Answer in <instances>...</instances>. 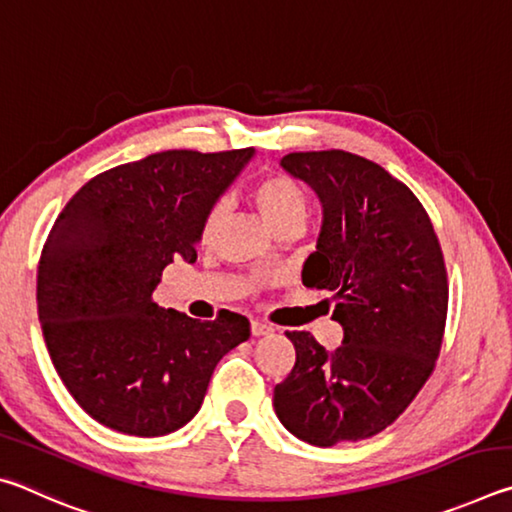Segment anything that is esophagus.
Returning <instances> with one entry per match:
<instances>
[{
  "instance_id": "esophagus-1",
  "label": "esophagus",
  "mask_w": 512,
  "mask_h": 512,
  "mask_svg": "<svg viewBox=\"0 0 512 512\" xmlns=\"http://www.w3.org/2000/svg\"><path fill=\"white\" fill-rule=\"evenodd\" d=\"M250 332H253V336H266L273 334V327L262 323V320H253V323H250Z\"/></svg>"
}]
</instances>
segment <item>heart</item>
<instances>
[{
    "mask_svg": "<svg viewBox=\"0 0 512 512\" xmlns=\"http://www.w3.org/2000/svg\"><path fill=\"white\" fill-rule=\"evenodd\" d=\"M255 201L264 219L273 225L275 230L289 228V225H300L307 212V194L296 180L284 176V173H271L262 178L255 187ZM225 216V201L216 203L205 219L203 237L210 239L214 230Z\"/></svg>",
    "mask_w": 512,
    "mask_h": 512,
    "instance_id": "heart-1",
    "label": "heart"
}]
</instances>
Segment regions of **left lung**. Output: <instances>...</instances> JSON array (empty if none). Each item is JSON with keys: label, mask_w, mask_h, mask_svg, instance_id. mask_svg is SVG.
Segmentation results:
<instances>
[{"label": "left lung", "mask_w": 512, "mask_h": 512, "mask_svg": "<svg viewBox=\"0 0 512 512\" xmlns=\"http://www.w3.org/2000/svg\"><path fill=\"white\" fill-rule=\"evenodd\" d=\"M280 167L320 201L302 284L334 293L343 341L327 352L309 332H287L296 366L273 406L309 445L354 443L400 418L431 375L447 316L443 253L418 198L379 164L309 151L284 155Z\"/></svg>", "instance_id": "1"}]
</instances>
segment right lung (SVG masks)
I'll return each instance as SVG.
<instances>
[{"mask_svg":"<svg viewBox=\"0 0 512 512\" xmlns=\"http://www.w3.org/2000/svg\"><path fill=\"white\" fill-rule=\"evenodd\" d=\"M255 149L162 151L85 183L51 228L38 318L81 409L128 436H167L201 409L212 372L248 341L246 316L189 318L153 302L162 271L196 262L205 219Z\"/></svg>","mask_w":512,"mask_h":512,"instance_id":"1","label":"right lung"}]
</instances>
